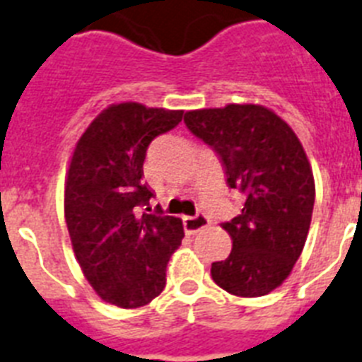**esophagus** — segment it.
<instances>
[{
    "instance_id": "1",
    "label": "esophagus",
    "mask_w": 362,
    "mask_h": 362,
    "mask_svg": "<svg viewBox=\"0 0 362 362\" xmlns=\"http://www.w3.org/2000/svg\"><path fill=\"white\" fill-rule=\"evenodd\" d=\"M184 230L186 233L193 235V233L200 232V230H204V228L209 226V218L206 217L204 214H197L195 217H184Z\"/></svg>"
}]
</instances>
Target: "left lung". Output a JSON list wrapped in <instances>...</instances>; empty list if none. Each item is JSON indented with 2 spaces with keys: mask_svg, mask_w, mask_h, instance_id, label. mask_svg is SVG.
<instances>
[{
  "mask_svg": "<svg viewBox=\"0 0 362 362\" xmlns=\"http://www.w3.org/2000/svg\"><path fill=\"white\" fill-rule=\"evenodd\" d=\"M184 123L217 153L228 186L245 200L241 214L221 224L232 252L211 263V278L235 296H265L291 274L308 239L315 180L305 151L289 124L261 105L191 110Z\"/></svg>",
  "mask_w": 362,
  "mask_h": 362,
  "instance_id": "1",
  "label": "left lung"
}]
</instances>
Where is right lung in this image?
<instances>
[{"label": "right lung", "instance_id": "right-lung-1", "mask_svg": "<svg viewBox=\"0 0 362 362\" xmlns=\"http://www.w3.org/2000/svg\"><path fill=\"white\" fill-rule=\"evenodd\" d=\"M182 115L139 103L112 105L73 151L64 191L73 252L95 293L117 308H141L162 293L169 257L184 238L178 217L147 214L154 193L141 180L151 141Z\"/></svg>", "mask_w": 362, "mask_h": 362}]
</instances>
